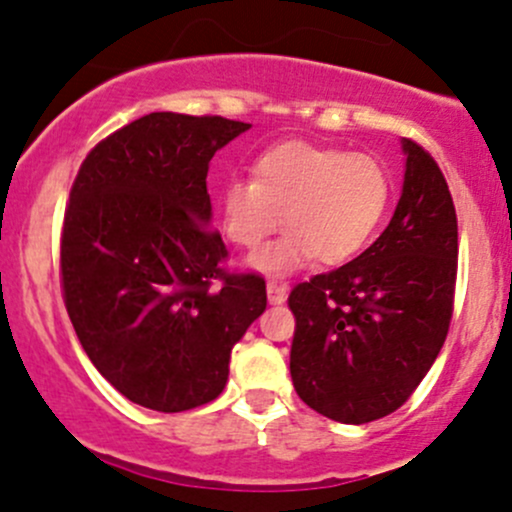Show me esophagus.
Here are the masks:
<instances>
[{"mask_svg": "<svg viewBox=\"0 0 512 512\" xmlns=\"http://www.w3.org/2000/svg\"><path fill=\"white\" fill-rule=\"evenodd\" d=\"M287 292L289 289L284 284H267V299H270V304H284L287 301Z\"/></svg>", "mask_w": 512, "mask_h": 512, "instance_id": "34e87169", "label": "esophagus"}]
</instances>
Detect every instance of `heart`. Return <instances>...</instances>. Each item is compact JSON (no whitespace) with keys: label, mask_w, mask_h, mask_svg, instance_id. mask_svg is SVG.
I'll use <instances>...</instances> for the list:
<instances>
[{"label":"heart","mask_w":512,"mask_h":512,"mask_svg":"<svg viewBox=\"0 0 512 512\" xmlns=\"http://www.w3.org/2000/svg\"><path fill=\"white\" fill-rule=\"evenodd\" d=\"M252 174L223 188L220 223L230 242L257 247L282 220L289 233L247 260L267 277H287L311 257L321 265L353 260L383 225L392 196L378 159L299 139L267 149Z\"/></svg>","instance_id":"1"}]
</instances>
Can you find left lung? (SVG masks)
I'll return each instance as SVG.
<instances>
[{
  "instance_id": "left-lung-1",
  "label": "left lung",
  "mask_w": 512,
  "mask_h": 512,
  "mask_svg": "<svg viewBox=\"0 0 512 512\" xmlns=\"http://www.w3.org/2000/svg\"><path fill=\"white\" fill-rule=\"evenodd\" d=\"M405 181L390 225L348 265L289 294L297 316L289 370L311 410L343 424L407 402L444 346L459 233L437 161L402 139Z\"/></svg>"
}]
</instances>
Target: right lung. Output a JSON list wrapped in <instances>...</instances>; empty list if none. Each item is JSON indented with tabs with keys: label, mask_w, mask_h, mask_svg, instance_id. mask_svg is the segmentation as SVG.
Here are the masks:
<instances>
[{
	"label": "right lung",
	"mask_w": 512,
	"mask_h": 512,
	"mask_svg": "<svg viewBox=\"0 0 512 512\" xmlns=\"http://www.w3.org/2000/svg\"><path fill=\"white\" fill-rule=\"evenodd\" d=\"M252 125L152 112L88 154L61 238L63 299L102 378L137 405L215 400L230 353L265 311V279L225 274L206 188L213 154Z\"/></svg>",
	"instance_id": "right-lung-1"
}]
</instances>
